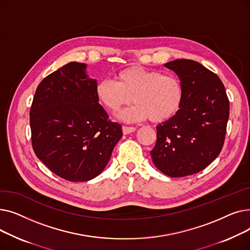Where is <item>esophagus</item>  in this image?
Returning <instances> with one entry per match:
<instances>
[{
	"mask_svg": "<svg viewBox=\"0 0 250 250\" xmlns=\"http://www.w3.org/2000/svg\"><path fill=\"white\" fill-rule=\"evenodd\" d=\"M135 130H136V127H134V126H126V125L123 126V132L125 135L133 133V132H135Z\"/></svg>",
	"mask_w": 250,
	"mask_h": 250,
	"instance_id": "34e87169",
	"label": "esophagus"
}]
</instances>
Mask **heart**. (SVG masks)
I'll list each match as a JSON object with an SVG mask.
<instances>
[{"label": "heart", "mask_w": 250, "mask_h": 250, "mask_svg": "<svg viewBox=\"0 0 250 250\" xmlns=\"http://www.w3.org/2000/svg\"><path fill=\"white\" fill-rule=\"evenodd\" d=\"M116 81L104 79L97 83L95 94L107 110L116 112L125 105L136 102L121 112L120 117L127 123L150 118L162 123L177 113L183 101V85L174 74L147 70L133 65L116 74Z\"/></svg>", "instance_id": "1"}]
</instances>
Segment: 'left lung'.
Returning a JSON list of instances; mask_svg holds the SVG:
<instances>
[{"label": "left lung", "mask_w": 250, "mask_h": 250, "mask_svg": "<svg viewBox=\"0 0 250 250\" xmlns=\"http://www.w3.org/2000/svg\"><path fill=\"white\" fill-rule=\"evenodd\" d=\"M164 65L180 78L185 95L177 113L157 125L151 156L170 177L192 175L211 164L224 145L229 99L220 78L200 62L180 59Z\"/></svg>", "instance_id": "obj_1"}]
</instances>
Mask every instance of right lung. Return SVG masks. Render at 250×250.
<instances>
[{
    "instance_id": "right-lung-1",
    "label": "right lung",
    "mask_w": 250,
    "mask_h": 250,
    "mask_svg": "<svg viewBox=\"0 0 250 250\" xmlns=\"http://www.w3.org/2000/svg\"><path fill=\"white\" fill-rule=\"evenodd\" d=\"M86 64L72 62L39 83L30 109L31 143L37 158L69 181H87L108 163L122 125L98 103L96 80Z\"/></svg>"
}]
</instances>
